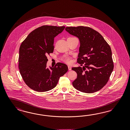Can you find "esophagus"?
<instances>
[{
  "label": "esophagus",
  "instance_id": "1",
  "mask_svg": "<svg viewBox=\"0 0 130 130\" xmlns=\"http://www.w3.org/2000/svg\"><path fill=\"white\" fill-rule=\"evenodd\" d=\"M68 70H71L72 68H71V67L70 66H68Z\"/></svg>",
  "mask_w": 130,
  "mask_h": 130
}]
</instances>
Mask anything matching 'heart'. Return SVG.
Masks as SVG:
<instances>
[{
    "label": "heart",
    "instance_id": "heart-1",
    "mask_svg": "<svg viewBox=\"0 0 130 130\" xmlns=\"http://www.w3.org/2000/svg\"><path fill=\"white\" fill-rule=\"evenodd\" d=\"M63 61L64 62H66V63H71V59L70 57H66L64 59Z\"/></svg>",
    "mask_w": 130,
    "mask_h": 130
}]
</instances>
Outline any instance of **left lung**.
Wrapping results in <instances>:
<instances>
[{"instance_id":"8db88e82","label":"left lung","mask_w":130,"mask_h":130,"mask_svg":"<svg viewBox=\"0 0 130 130\" xmlns=\"http://www.w3.org/2000/svg\"><path fill=\"white\" fill-rule=\"evenodd\" d=\"M66 30L79 38L77 62L85 65L72 68L77 74L73 85L83 93L96 92L106 85L113 69L111 47L100 34L91 27H67Z\"/></svg>"}]
</instances>
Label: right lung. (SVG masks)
Listing matches in <instances>:
<instances>
[{
    "instance_id": "1",
    "label": "right lung",
    "mask_w": 130,
    "mask_h": 130,
    "mask_svg": "<svg viewBox=\"0 0 130 130\" xmlns=\"http://www.w3.org/2000/svg\"><path fill=\"white\" fill-rule=\"evenodd\" d=\"M65 26L45 25L32 31L19 48V68L25 84L34 91L44 92L56 87L68 71L66 64L57 63L46 68L47 55L54 51V38Z\"/></svg>"
}]
</instances>
